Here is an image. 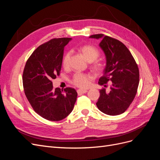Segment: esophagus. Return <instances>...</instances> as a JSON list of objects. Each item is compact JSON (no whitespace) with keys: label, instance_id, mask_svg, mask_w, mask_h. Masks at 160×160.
Segmentation results:
<instances>
[{"label":"esophagus","instance_id":"34e87169","mask_svg":"<svg viewBox=\"0 0 160 160\" xmlns=\"http://www.w3.org/2000/svg\"><path fill=\"white\" fill-rule=\"evenodd\" d=\"M88 92L87 90H81V89H79L77 90V92H78V94H86V92Z\"/></svg>","mask_w":160,"mask_h":160}]
</instances>
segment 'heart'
Masks as SVG:
<instances>
[{
    "mask_svg": "<svg viewBox=\"0 0 160 160\" xmlns=\"http://www.w3.org/2000/svg\"><path fill=\"white\" fill-rule=\"evenodd\" d=\"M80 51L84 57L88 62L96 60L99 56L100 52L95 46L92 45H84L80 48ZM71 57V52H67L62 58V66L65 68L69 66ZM102 64L99 62H95L93 64V68L96 71H100L102 69ZM91 76L87 74L76 72L74 74L71 80V83L79 88H86L89 84V80L91 79Z\"/></svg>",
    "mask_w": 160,
    "mask_h": 160,
    "instance_id": "obj_1",
    "label": "heart"
}]
</instances>
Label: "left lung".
<instances>
[{"label": "left lung", "mask_w": 160, "mask_h": 160, "mask_svg": "<svg viewBox=\"0 0 160 160\" xmlns=\"http://www.w3.org/2000/svg\"><path fill=\"white\" fill-rule=\"evenodd\" d=\"M90 38L101 39L99 45L106 55V68L98 84L106 86L107 82L112 81L109 92H106L104 88L100 90L96 106L108 115L123 114L137 93L140 81L138 65L130 50L120 40L102 34L91 35Z\"/></svg>", "instance_id": "1"}]
</instances>
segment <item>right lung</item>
<instances>
[{
	"mask_svg": "<svg viewBox=\"0 0 160 160\" xmlns=\"http://www.w3.org/2000/svg\"><path fill=\"white\" fill-rule=\"evenodd\" d=\"M70 38L51 39L39 46L27 61L22 83L26 96L36 113L46 120L60 121L72 111L77 92L72 88H54L60 75L64 48Z\"/></svg>",
	"mask_w": 160,
	"mask_h": 160,
	"instance_id": "right-lung-1",
	"label": "right lung"
}]
</instances>
